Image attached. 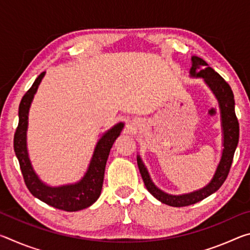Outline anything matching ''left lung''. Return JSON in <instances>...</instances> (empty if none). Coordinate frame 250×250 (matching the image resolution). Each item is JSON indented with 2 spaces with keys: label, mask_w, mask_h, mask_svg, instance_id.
<instances>
[{
  "label": "left lung",
  "mask_w": 250,
  "mask_h": 250,
  "mask_svg": "<svg viewBox=\"0 0 250 250\" xmlns=\"http://www.w3.org/2000/svg\"><path fill=\"white\" fill-rule=\"evenodd\" d=\"M192 68L191 76L194 77L204 78L205 83L208 84L211 91L216 96L218 100L219 108H221L222 115V125L224 131V150L222 154L221 162H219L217 170L215 175L208 184L202 189L196 192L183 194V195H170L159 189L151 181L149 173H147L145 164L142 163L140 156H138V167L140 170L142 180L147 191L153 195L156 200L162 202L163 204L174 206V207H183L188 206L195 203L204 200L207 196L211 195L217 189L221 188L224 182L227 179L228 173H229L234 153L238 145L239 139V124L235 113V100L234 94L229 84L221 75L217 74L213 68L208 67L205 61L202 58L193 56L191 59Z\"/></svg>",
  "instance_id": "left-lung-1"
}]
</instances>
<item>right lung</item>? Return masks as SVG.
Here are the masks:
<instances>
[{
  "label": "right lung",
  "instance_id": "1",
  "mask_svg": "<svg viewBox=\"0 0 250 250\" xmlns=\"http://www.w3.org/2000/svg\"><path fill=\"white\" fill-rule=\"evenodd\" d=\"M45 73H42L32 87L25 92L19 107V125L14 133V151L19 160L23 179L28 191L42 202L55 208L66 211H76L87 208L98 200L103 188L105 163H107L110 149L119 137L124 124H118L108 132H105L96 146L90 161L89 167L83 180L76 184L50 188L45 185L35 174L28 159L26 149V130L28 120V110L33 97L39 88Z\"/></svg>",
  "mask_w": 250,
  "mask_h": 250
}]
</instances>
